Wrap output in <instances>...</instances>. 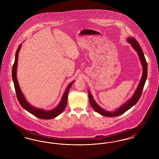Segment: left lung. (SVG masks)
<instances>
[{
  "label": "left lung",
  "mask_w": 159,
  "mask_h": 159,
  "mask_svg": "<svg viewBox=\"0 0 159 159\" xmlns=\"http://www.w3.org/2000/svg\"><path fill=\"white\" fill-rule=\"evenodd\" d=\"M126 41L132 47V48L136 51L137 54L138 55L139 59L141 62V64L143 67V75L141 78V80L139 81V83L138 84L136 90L135 91L134 93L131 97V98L129 99L128 101H126L122 106H120L119 108H118L117 110L109 111H107L106 110L101 108L98 104L95 102V99L93 98L91 92L88 90V95H89V99L91 104L92 107L93 108L94 110H95L99 114L104 116L106 117H116L120 116L122 114L125 113L126 111L129 110L131 107H132L134 105H135L136 102L138 101V100L140 98L142 92L143 91L144 84L145 83V81L147 78V73H148V69H147V63L145 60L144 53L143 51L142 48H141L140 45H139L138 42L135 39L128 37L126 39Z\"/></svg>",
  "instance_id": "8db88e82"
}]
</instances>
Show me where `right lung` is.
<instances>
[{
    "mask_svg": "<svg viewBox=\"0 0 159 159\" xmlns=\"http://www.w3.org/2000/svg\"><path fill=\"white\" fill-rule=\"evenodd\" d=\"M21 45H22L20 44L16 50V52L15 53V61L12 69V77L14 84L15 92H16V94L18 102L20 104V105L22 106L23 108H24L28 112L33 114L38 118H40L42 119H52L53 118H55L64 111V110L65 109L66 107L67 106L68 92L71 85L73 84V83H74L75 81H72L68 84L62 95L60 102H59L58 106L55 107L53 109L47 110H44L43 108H37L34 106H31L30 104H29V102L27 101L24 95H23V92L20 89V86L19 85L17 77H16L18 53L21 48Z\"/></svg>",
    "mask_w": 159,
    "mask_h": 159,
    "instance_id": "obj_1",
    "label": "right lung"
}]
</instances>
